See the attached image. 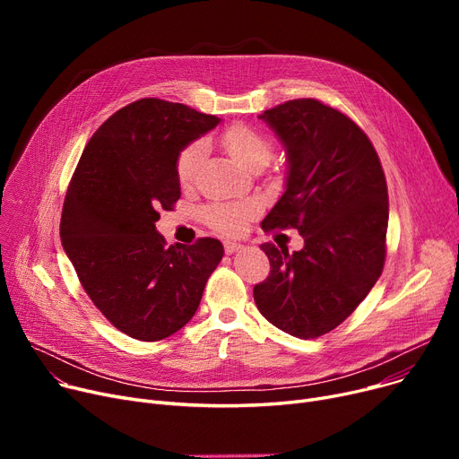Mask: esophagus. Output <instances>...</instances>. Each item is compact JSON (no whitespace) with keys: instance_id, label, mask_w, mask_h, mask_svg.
<instances>
[{"instance_id":"esophagus-1","label":"esophagus","mask_w":459,"mask_h":459,"mask_svg":"<svg viewBox=\"0 0 459 459\" xmlns=\"http://www.w3.org/2000/svg\"><path fill=\"white\" fill-rule=\"evenodd\" d=\"M239 249H244V246H242V244H236V242H225V253H227V255H232V253H236V251H239Z\"/></svg>"}]
</instances>
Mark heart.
I'll return each instance as SVG.
<instances>
[{
	"instance_id": "b5f03b06",
	"label": "heart",
	"mask_w": 459,
	"mask_h": 459,
	"mask_svg": "<svg viewBox=\"0 0 459 459\" xmlns=\"http://www.w3.org/2000/svg\"><path fill=\"white\" fill-rule=\"evenodd\" d=\"M223 149L247 171H256L264 165H268L273 158V143L272 139L262 134L260 130L236 123L225 128L220 135ZM206 154V141L195 139L187 143L186 147L178 152L175 161V175L182 187H189L197 178L199 167ZM251 204L247 203H223V204H212L203 210L204 221L220 232H238L242 230Z\"/></svg>"
}]
</instances>
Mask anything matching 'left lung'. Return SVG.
Here are the masks:
<instances>
[{
  "label": "left lung",
  "instance_id": "left-lung-1",
  "mask_svg": "<svg viewBox=\"0 0 459 459\" xmlns=\"http://www.w3.org/2000/svg\"><path fill=\"white\" fill-rule=\"evenodd\" d=\"M260 118L288 152L286 191L262 229H296L305 246H260L272 270L255 284V303L281 331L316 339L351 315L383 272L387 180L368 135L339 109L298 99Z\"/></svg>",
  "mask_w": 459,
  "mask_h": 459
}]
</instances>
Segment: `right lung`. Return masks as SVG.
<instances>
[{"label":"right lung","mask_w":459,"mask_h":459,"mask_svg":"<svg viewBox=\"0 0 459 459\" xmlns=\"http://www.w3.org/2000/svg\"><path fill=\"white\" fill-rule=\"evenodd\" d=\"M220 118L184 104L141 99L92 134L70 178L61 242L83 290L106 320L154 342L195 315L223 258L215 238L167 247L156 221L180 199L175 161Z\"/></svg>","instance_id":"obj_1"}]
</instances>
